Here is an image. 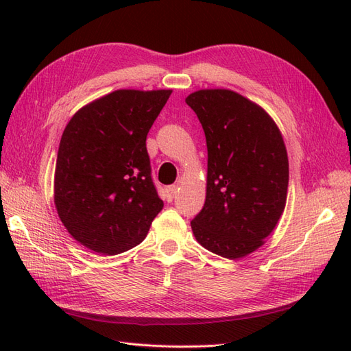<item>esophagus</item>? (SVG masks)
<instances>
[{
	"instance_id": "1",
	"label": "esophagus",
	"mask_w": 351,
	"mask_h": 351,
	"mask_svg": "<svg viewBox=\"0 0 351 351\" xmlns=\"http://www.w3.org/2000/svg\"><path fill=\"white\" fill-rule=\"evenodd\" d=\"M176 195H177V186H169L165 189V197L168 202H173Z\"/></svg>"
}]
</instances>
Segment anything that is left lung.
<instances>
[{
	"label": "left lung",
	"mask_w": 351,
	"mask_h": 351,
	"mask_svg": "<svg viewBox=\"0 0 351 351\" xmlns=\"http://www.w3.org/2000/svg\"><path fill=\"white\" fill-rule=\"evenodd\" d=\"M186 104L208 147L205 205L190 226L205 249L243 258L262 246L285 208L289 158L281 132L259 105L228 89L193 92Z\"/></svg>",
	"instance_id": "left-lung-1"
}]
</instances>
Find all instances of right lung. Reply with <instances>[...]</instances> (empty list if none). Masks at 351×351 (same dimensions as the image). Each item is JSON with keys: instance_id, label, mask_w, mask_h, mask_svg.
Listing matches in <instances>:
<instances>
[{"instance_id": "add662e5", "label": "right lung", "mask_w": 351, "mask_h": 351, "mask_svg": "<svg viewBox=\"0 0 351 351\" xmlns=\"http://www.w3.org/2000/svg\"><path fill=\"white\" fill-rule=\"evenodd\" d=\"M173 90L120 89L88 104L66 125L54 202L74 240L102 254L142 243L161 212L146 136Z\"/></svg>"}]
</instances>
